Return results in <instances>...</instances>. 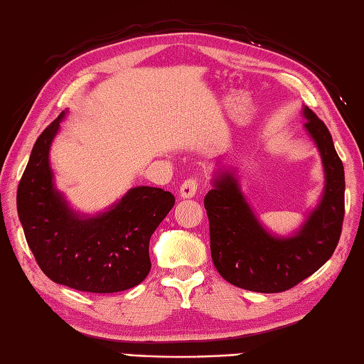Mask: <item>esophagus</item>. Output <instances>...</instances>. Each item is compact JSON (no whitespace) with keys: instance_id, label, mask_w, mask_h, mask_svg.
<instances>
[{"instance_id":"1","label":"esophagus","mask_w":364,"mask_h":364,"mask_svg":"<svg viewBox=\"0 0 364 364\" xmlns=\"http://www.w3.org/2000/svg\"><path fill=\"white\" fill-rule=\"evenodd\" d=\"M196 191H198V182H196V179H187L181 185L179 196L182 199H191V198H195Z\"/></svg>"}]
</instances>
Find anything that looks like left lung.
I'll use <instances>...</instances> for the list:
<instances>
[{"mask_svg":"<svg viewBox=\"0 0 364 364\" xmlns=\"http://www.w3.org/2000/svg\"><path fill=\"white\" fill-rule=\"evenodd\" d=\"M305 132L316 146L324 188L301 225L280 235L266 228L247 203L237 168L220 166L204 207L210 223V250L221 277L257 293H280L310 277L340 241L344 218V168L332 135L309 107H302Z\"/></svg>","mask_w":364,"mask_h":364,"instance_id":"left-lung-1","label":"left lung"}]
</instances>
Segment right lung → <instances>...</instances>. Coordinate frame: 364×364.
I'll list each match as a JSON object with an SVG mask.
<instances>
[{
	"label": "right lung",
	"mask_w": 364,
	"mask_h": 364,
	"mask_svg": "<svg viewBox=\"0 0 364 364\" xmlns=\"http://www.w3.org/2000/svg\"><path fill=\"white\" fill-rule=\"evenodd\" d=\"M68 110L40 134L17 191L21 228L36 260L55 284L87 293L134 288L151 269L149 240L174 205L169 191L132 187L114 204L85 213L55 185L51 144Z\"/></svg>",
	"instance_id": "1"
}]
</instances>
